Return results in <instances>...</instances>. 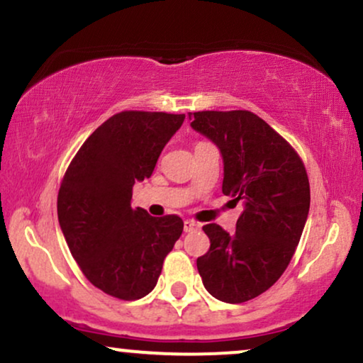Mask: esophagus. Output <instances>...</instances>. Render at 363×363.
Returning a JSON list of instances; mask_svg holds the SVG:
<instances>
[{"instance_id": "esophagus-1", "label": "esophagus", "mask_w": 363, "mask_h": 363, "mask_svg": "<svg viewBox=\"0 0 363 363\" xmlns=\"http://www.w3.org/2000/svg\"><path fill=\"white\" fill-rule=\"evenodd\" d=\"M199 228H201V224L196 223V221H192V219H186V221H184V231L186 233L196 231V229H199Z\"/></svg>"}]
</instances>
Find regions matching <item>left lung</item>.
Segmentation results:
<instances>
[{
	"label": "left lung",
	"instance_id": "8db88e82",
	"mask_svg": "<svg viewBox=\"0 0 363 363\" xmlns=\"http://www.w3.org/2000/svg\"><path fill=\"white\" fill-rule=\"evenodd\" d=\"M189 121L221 152L224 194L245 203L233 235L214 223L203 228L211 247L197 269L214 298L242 303L290 264L308 218V176L291 145L253 112L206 110Z\"/></svg>",
	"mask_w": 363,
	"mask_h": 363
}]
</instances>
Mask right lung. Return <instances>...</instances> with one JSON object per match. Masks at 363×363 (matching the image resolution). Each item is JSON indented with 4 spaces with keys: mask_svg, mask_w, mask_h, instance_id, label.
Returning a JSON list of instances; mask_svg holds the SVG:
<instances>
[{
    "mask_svg": "<svg viewBox=\"0 0 363 363\" xmlns=\"http://www.w3.org/2000/svg\"><path fill=\"white\" fill-rule=\"evenodd\" d=\"M184 113L121 112L84 142L58 192V223L86 279L121 300L154 290L181 238L179 216L132 209V187L152 176Z\"/></svg>",
    "mask_w": 363,
    "mask_h": 363,
    "instance_id": "1",
    "label": "right lung"
}]
</instances>
